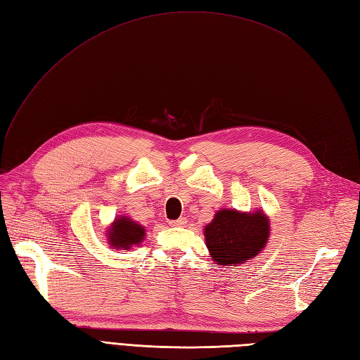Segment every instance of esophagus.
Listing matches in <instances>:
<instances>
[{"label":"esophagus","mask_w":360,"mask_h":360,"mask_svg":"<svg viewBox=\"0 0 360 360\" xmlns=\"http://www.w3.org/2000/svg\"><path fill=\"white\" fill-rule=\"evenodd\" d=\"M187 224V219L186 217H179V219H176V220H172V222L169 224L170 226H184Z\"/></svg>","instance_id":"34e87169"}]
</instances>
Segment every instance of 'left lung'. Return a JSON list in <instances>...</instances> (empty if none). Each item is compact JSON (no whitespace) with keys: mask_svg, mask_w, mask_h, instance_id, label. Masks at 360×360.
I'll use <instances>...</instances> for the list:
<instances>
[{"mask_svg":"<svg viewBox=\"0 0 360 360\" xmlns=\"http://www.w3.org/2000/svg\"><path fill=\"white\" fill-rule=\"evenodd\" d=\"M269 219L262 210L242 213L219 210L204 228L205 243L214 264L238 266L259 255L269 240Z\"/></svg>","mask_w":360,"mask_h":360,"instance_id":"obj_1","label":"left lung"}]
</instances>
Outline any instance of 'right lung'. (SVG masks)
Segmentation results:
<instances>
[{
	"mask_svg": "<svg viewBox=\"0 0 360 360\" xmlns=\"http://www.w3.org/2000/svg\"><path fill=\"white\" fill-rule=\"evenodd\" d=\"M146 236V229L140 224L134 222L131 217H117L108 229V243L115 250L127 251L132 246H138Z\"/></svg>",
	"mask_w": 360,
	"mask_h": 360,
	"instance_id": "add662e5",
	"label": "right lung"
}]
</instances>
